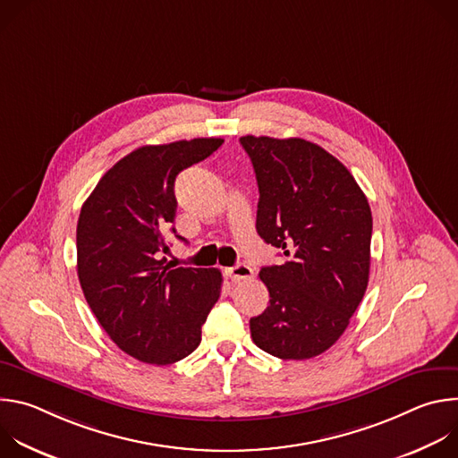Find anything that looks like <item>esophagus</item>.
Returning <instances> with one entry per match:
<instances>
[{
    "instance_id": "obj_1",
    "label": "esophagus",
    "mask_w": 458,
    "mask_h": 458,
    "mask_svg": "<svg viewBox=\"0 0 458 458\" xmlns=\"http://www.w3.org/2000/svg\"><path fill=\"white\" fill-rule=\"evenodd\" d=\"M225 274L232 281H242V279H251L253 277V270L248 265H244V263H239V265H235L232 268H226Z\"/></svg>"
}]
</instances>
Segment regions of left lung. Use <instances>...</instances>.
Returning a JSON list of instances; mask_svg holds the SVG:
<instances>
[{"instance_id": "8db88e82", "label": "left lung", "mask_w": 458, "mask_h": 458, "mask_svg": "<svg viewBox=\"0 0 458 458\" xmlns=\"http://www.w3.org/2000/svg\"><path fill=\"white\" fill-rule=\"evenodd\" d=\"M257 186V233L288 260L260 268L268 308L250 318L253 343L284 360L332 348L369 279L371 210L350 170L301 138L239 140Z\"/></svg>"}]
</instances>
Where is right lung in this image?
I'll list each match as a JSON object with an SVG mask.
<instances>
[{
  "mask_svg": "<svg viewBox=\"0 0 458 458\" xmlns=\"http://www.w3.org/2000/svg\"><path fill=\"white\" fill-rule=\"evenodd\" d=\"M221 145V138H195L141 147L117 161L81 207V290L108 337L141 362L166 366L188 357L221 295L217 268H174L161 257L177 208V174Z\"/></svg>",
  "mask_w": 458,
  "mask_h": 458,
  "instance_id": "add662e5",
  "label": "right lung"
}]
</instances>
